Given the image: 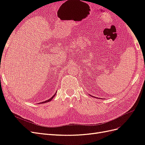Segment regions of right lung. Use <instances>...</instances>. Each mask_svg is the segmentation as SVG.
<instances>
[{"instance_id":"right-lung-1","label":"right lung","mask_w":145,"mask_h":145,"mask_svg":"<svg viewBox=\"0 0 145 145\" xmlns=\"http://www.w3.org/2000/svg\"><path fill=\"white\" fill-rule=\"evenodd\" d=\"M56 93H55V94L53 95V96H52V97H51V98H50V99H48V100H46V101H45V102H41V103H46V102H50V101H51L52 99H53L54 97V96L56 95Z\"/></svg>"}]
</instances>
